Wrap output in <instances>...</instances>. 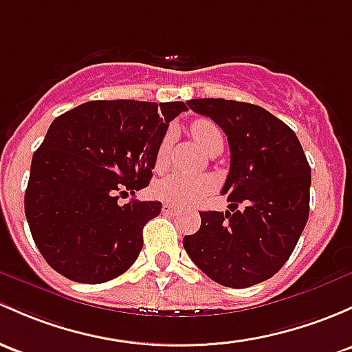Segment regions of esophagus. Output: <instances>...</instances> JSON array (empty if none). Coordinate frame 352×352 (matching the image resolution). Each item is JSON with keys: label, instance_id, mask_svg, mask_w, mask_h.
<instances>
[{"label": "esophagus", "instance_id": "esophagus-1", "mask_svg": "<svg viewBox=\"0 0 352 352\" xmlns=\"http://www.w3.org/2000/svg\"><path fill=\"white\" fill-rule=\"evenodd\" d=\"M162 210H164V214H177L179 212V207L168 204V202H165L164 206H162Z\"/></svg>", "mask_w": 352, "mask_h": 352}]
</instances>
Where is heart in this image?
<instances>
[{"label": "heart", "mask_w": 352, "mask_h": 352, "mask_svg": "<svg viewBox=\"0 0 352 352\" xmlns=\"http://www.w3.org/2000/svg\"><path fill=\"white\" fill-rule=\"evenodd\" d=\"M192 135L197 143L209 151L216 145H223V133L210 120H197L192 124ZM173 145V133L166 131L155 153V170L162 172L168 165L170 148ZM216 188V179L210 175H187L175 172L165 177L155 186V194L166 202L177 206H187L199 201Z\"/></svg>", "instance_id": "heart-1"}]
</instances>
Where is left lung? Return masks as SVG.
Listing matches in <instances>:
<instances>
[{"mask_svg": "<svg viewBox=\"0 0 352 352\" xmlns=\"http://www.w3.org/2000/svg\"><path fill=\"white\" fill-rule=\"evenodd\" d=\"M187 106L228 136L231 166L221 194L231 204L226 212H201V229L184 238V248L224 287L265 282L287 263L309 219L312 175L300 142L283 121L250 102L209 98Z\"/></svg>", "mask_w": 352, "mask_h": 352, "instance_id": "left-lung-1", "label": "left lung"}]
</instances>
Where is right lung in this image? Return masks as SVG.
<instances>
[{
  "label": "right lung",
  "mask_w": 352,
  "mask_h": 352,
  "mask_svg": "<svg viewBox=\"0 0 352 352\" xmlns=\"http://www.w3.org/2000/svg\"><path fill=\"white\" fill-rule=\"evenodd\" d=\"M184 102L89 101L55 118L33 153L25 214L45 261L65 278L104 283L143 248L162 202L120 199L146 187L155 153Z\"/></svg>",
  "instance_id": "obj_1"
}]
</instances>
